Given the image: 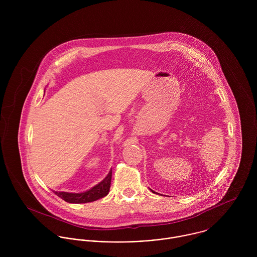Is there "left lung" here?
<instances>
[{"label":"left lung","instance_id":"1","mask_svg":"<svg viewBox=\"0 0 257 257\" xmlns=\"http://www.w3.org/2000/svg\"><path fill=\"white\" fill-rule=\"evenodd\" d=\"M151 191H152V190H151ZM152 192H153V191H152ZM153 193H154V192H153Z\"/></svg>","mask_w":257,"mask_h":257}]
</instances>
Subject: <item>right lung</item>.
I'll return each mask as SVG.
<instances>
[{"instance_id":"add662e5","label":"right lung","mask_w":257,"mask_h":257,"mask_svg":"<svg viewBox=\"0 0 257 257\" xmlns=\"http://www.w3.org/2000/svg\"><path fill=\"white\" fill-rule=\"evenodd\" d=\"M110 181H111V170L102 182L97 184L96 186H94L93 188H91L86 192H83V193L54 192V193L67 203L82 204V203L94 202L108 195L110 191Z\"/></svg>"}]
</instances>
